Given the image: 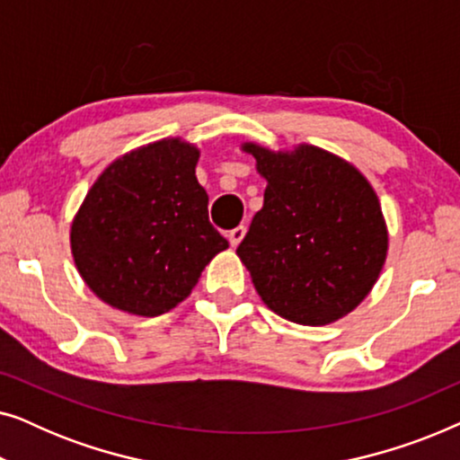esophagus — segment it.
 <instances>
[{
  "mask_svg": "<svg viewBox=\"0 0 460 460\" xmlns=\"http://www.w3.org/2000/svg\"><path fill=\"white\" fill-rule=\"evenodd\" d=\"M244 232H247V228H244V226H238V228L228 232V241H230L232 247H238V244H241V241L244 238Z\"/></svg>",
  "mask_w": 460,
  "mask_h": 460,
  "instance_id": "1",
  "label": "esophagus"
}]
</instances>
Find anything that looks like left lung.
<instances>
[{
	"label": "left lung",
	"mask_w": 460,
	"mask_h": 460,
	"mask_svg": "<svg viewBox=\"0 0 460 460\" xmlns=\"http://www.w3.org/2000/svg\"><path fill=\"white\" fill-rule=\"evenodd\" d=\"M268 181L236 255L274 314L305 326L348 316L373 291L389 236L370 181L329 150L244 142Z\"/></svg>",
	"instance_id": "8db88e82"
}]
</instances>
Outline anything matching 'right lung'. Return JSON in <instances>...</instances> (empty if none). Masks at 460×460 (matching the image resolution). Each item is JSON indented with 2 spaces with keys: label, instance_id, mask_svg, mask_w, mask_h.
<instances>
[{
  "label": "right lung",
  "instance_id": "1",
  "mask_svg": "<svg viewBox=\"0 0 460 460\" xmlns=\"http://www.w3.org/2000/svg\"><path fill=\"white\" fill-rule=\"evenodd\" d=\"M200 150L165 137L98 175L71 222V253L92 293L115 310L159 316L181 304L228 241L209 224Z\"/></svg>",
  "mask_w": 460,
  "mask_h": 460
}]
</instances>
